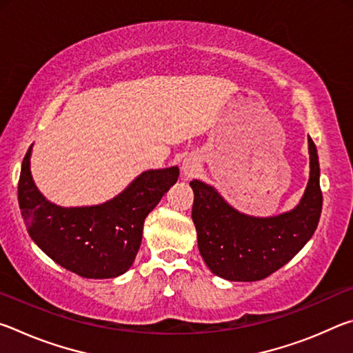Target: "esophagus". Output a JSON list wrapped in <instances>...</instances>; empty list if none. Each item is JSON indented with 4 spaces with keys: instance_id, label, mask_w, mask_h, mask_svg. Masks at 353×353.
Listing matches in <instances>:
<instances>
[{
    "instance_id": "esophagus-1",
    "label": "esophagus",
    "mask_w": 353,
    "mask_h": 353,
    "mask_svg": "<svg viewBox=\"0 0 353 353\" xmlns=\"http://www.w3.org/2000/svg\"><path fill=\"white\" fill-rule=\"evenodd\" d=\"M198 168V163H196L194 159H185L182 162V172L183 176H193V172Z\"/></svg>"
}]
</instances>
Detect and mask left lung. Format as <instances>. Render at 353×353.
Returning a JSON list of instances; mask_svg holds the SVG:
<instances>
[{"label": "left lung", "instance_id": "8db88e82", "mask_svg": "<svg viewBox=\"0 0 353 353\" xmlns=\"http://www.w3.org/2000/svg\"><path fill=\"white\" fill-rule=\"evenodd\" d=\"M310 179L296 208L277 216L255 218L236 212L210 185L191 181V218L205 265L230 282H256L286 265L305 246L322 212L319 160L308 137Z\"/></svg>", "mask_w": 353, "mask_h": 353}]
</instances>
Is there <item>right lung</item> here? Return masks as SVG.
<instances>
[{
    "label": "right lung",
    "instance_id": "1",
    "mask_svg": "<svg viewBox=\"0 0 353 353\" xmlns=\"http://www.w3.org/2000/svg\"><path fill=\"white\" fill-rule=\"evenodd\" d=\"M31 151L23 159L19 205L29 236L65 270L85 279H113L135 260L143 224L163 194L177 182L179 168L145 171L101 205L59 207L43 198L31 176Z\"/></svg>",
    "mask_w": 353,
    "mask_h": 353
}]
</instances>
